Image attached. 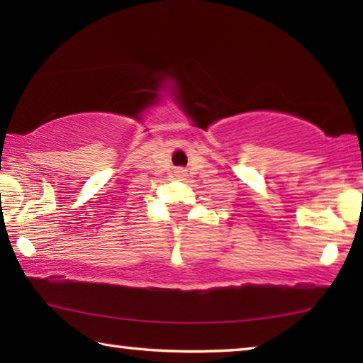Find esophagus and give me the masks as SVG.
Segmentation results:
<instances>
[{
	"instance_id": "34e87169",
	"label": "esophagus",
	"mask_w": 363,
	"mask_h": 363,
	"mask_svg": "<svg viewBox=\"0 0 363 363\" xmlns=\"http://www.w3.org/2000/svg\"><path fill=\"white\" fill-rule=\"evenodd\" d=\"M176 176H179V177L186 176V171H184L182 168H177V169H176Z\"/></svg>"
}]
</instances>
